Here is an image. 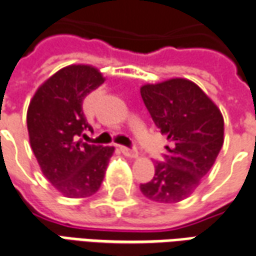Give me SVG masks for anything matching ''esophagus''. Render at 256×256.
Returning a JSON list of instances; mask_svg holds the SVG:
<instances>
[{"instance_id":"obj_1","label":"esophagus","mask_w":256,"mask_h":256,"mask_svg":"<svg viewBox=\"0 0 256 256\" xmlns=\"http://www.w3.org/2000/svg\"><path fill=\"white\" fill-rule=\"evenodd\" d=\"M120 150H122L123 154H126L128 157H137L138 156V152L136 149H130L128 146H120Z\"/></svg>"}]
</instances>
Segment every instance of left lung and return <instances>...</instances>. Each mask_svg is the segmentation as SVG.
Masks as SVG:
<instances>
[{
	"label": "left lung",
	"instance_id": "obj_1",
	"mask_svg": "<svg viewBox=\"0 0 256 256\" xmlns=\"http://www.w3.org/2000/svg\"><path fill=\"white\" fill-rule=\"evenodd\" d=\"M141 96L153 122L166 136L164 162L140 186L148 200L176 204L186 200L210 171L224 144V118L213 100L186 78L145 84Z\"/></svg>",
	"mask_w": 256,
	"mask_h": 256
}]
</instances>
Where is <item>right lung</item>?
I'll return each instance as SVG.
<instances>
[{"instance_id": "1", "label": "right lung", "mask_w": 256, "mask_h": 256, "mask_svg": "<svg viewBox=\"0 0 256 256\" xmlns=\"http://www.w3.org/2000/svg\"><path fill=\"white\" fill-rule=\"evenodd\" d=\"M90 65H70L38 88L30 102V142L43 175L62 196L86 198L100 188L115 148L77 141L92 130L82 102L104 82Z\"/></svg>"}]
</instances>
